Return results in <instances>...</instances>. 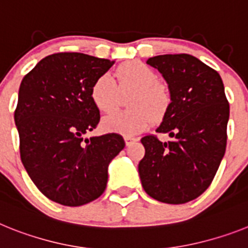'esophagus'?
<instances>
[{
	"label": "esophagus",
	"instance_id": "34e87169",
	"mask_svg": "<svg viewBox=\"0 0 248 248\" xmlns=\"http://www.w3.org/2000/svg\"><path fill=\"white\" fill-rule=\"evenodd\" d=\"M124 141H125V145L129 146V145H131V144H134L135 141H137V139H135V138H131V137H125L124 138Z\"/></svg>",
	"mask_w": 248,
	"mask_h": 248
}]
</instances>
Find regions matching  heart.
<instances>
[{"mask_svg":"<svg viewBox=\"0 0 248 248\" xmlns=\"http://www.w3.org/2000/svg\"><path fill=\"white\" fill-rule=\"evenodd\" d=\"M117 80L103 74L94 80L91 98L103 113L115 110L122 95H130L128 111H118L103 118L104 130L133 137L146 130L153 120L160 119L166 113L170 103L165 85L159 83V77L150 67L138 61H131L118 68Z\"/></svg>","mask_w":248,"mask_h":248,"instance_id":"obj_1","label":"heart"}]
</instances>
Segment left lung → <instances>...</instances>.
<instances>
[{"instance_id": "1", "label": "left lung", "mask_w": 248, "mask_h": 248, "mask_svg": "<svg viewBox=\"0 0 248 248\" xmlns=\"http://www.w3.org/2000/svg\"><path fill=\"white\" fill-rule=\"evenodd\" d=\"M146 63L169 84L171 102L156 133H168L172 140L141 138V185L160 202H189L209 187L226 150L230 105L222 79L190 54L151 57Z\"/></svg>"}]
</instances>
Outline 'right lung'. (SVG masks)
Returning <instances> with one entry per match:
<instances>
[{"mask_svg": "<svg viewBox=\"0 0 248 248\" xmlns=\"http://www.w3.org/2000/svg\"><path fill=\"white\" fill-rule=\"evenodd\" d=\"M113 64L62 52L39 61L22 79L15 110L22 164L39 191L54 202L74 207L99 198L109 163L125 146L115 133L83 139L100 119L92 85Z\"/></svg>", "mask_w": 248, "mask_h": 248, "instance_id": "add662e5", "label": "right lung"}]
</instances>
